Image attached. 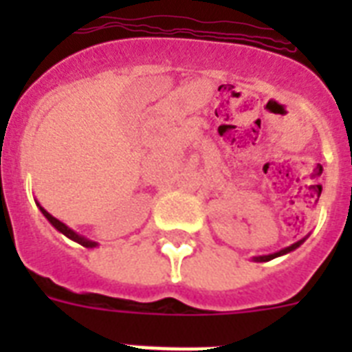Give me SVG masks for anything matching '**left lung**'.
Wrapping results in <instances>:
<instances>
[{"label":"left lung","mask_w":352,"mask_h":352,"mask_svg":"<svg viewBox=\"0 0 352 352\" xmlns=\"http://www.w3.org/2000/svg\"><path fill=\"white\" fill-rule=\"evenodd\" d=\"M305 239H300L298 243H294V245H290L287 246V248H283V250H279V252H274V254H268V256H257L254 257V261H270V259H274V257H279V256H283V254H289V252L296 250L298 246L301 245Z\"/></svg>","instance_id":"8db88e82"}]
</instances>
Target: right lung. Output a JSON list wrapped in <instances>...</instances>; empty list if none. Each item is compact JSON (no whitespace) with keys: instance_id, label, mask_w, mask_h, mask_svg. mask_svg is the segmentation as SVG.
Returning <instances> with one entry per match:
<instances>
[{"instance_id":"obj_1","label":"right lung","mask_w":352,"mask_h":352,"mask_svg":"<svg viewBox=\"0 0 352 352\" xmlns=\"http://www.w3.org/2000/svg\"><path fill=\"white\" fill-rule=\"evenodd\" d=\"M38 206H40V204H38ZM40 210H41V214H43V215H45V217H47V221H49V223H51V225L54 226V228H56L58 232H62V234L65 235V237H69V239L76 241L78 245L85 246V248H95V246L98 245V243H95V241L85 239L84 235H80V234H76V232H74V230H71V228H69L67 225H63L62 221H58L56 217H52V215L49 214L47 210L41 208V206H40Z\"/></svg>"}]
</instances>
